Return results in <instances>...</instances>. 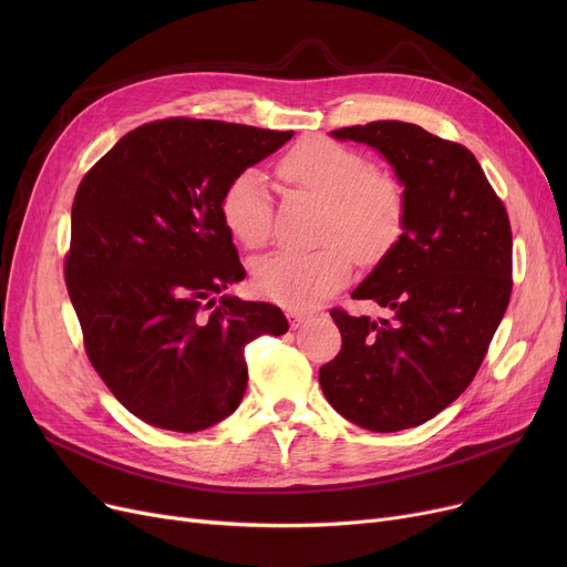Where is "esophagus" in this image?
Masks as SVG:
<instances>
[{"mask_svg":"<svg viewBox=\"0 0 567 567\" xmlns=\"http://www.w3.org/2000/svg\"><path fill=\"white\" fill-rule=\"evenodd\" d=\"M287 317L291 319V326H293V329H299V326H303V323L310 319V315H308V312H303V310H296V308H289V310H287Z\"/></svg>","mask_w":567,"mask_h":567,"instance_id":"1","label":"esophagus"}]
</instances>
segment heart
I'll list each match as a JSON object with an SVG mask.
<instances>
[{
    "instance_id": "obj_1",
    "label": "heart",
    "mask_w": 567,
    "mask_h": 567,
    "mask_svg": "<svg viewBox=\"0 0 567 567\" xmlns=\"http://www.w3.org/2000/svg\"><path fill=\"white\" fill-rule=\"evenodd\" d=\"M285 182L321 202L317 250H278L261 257L252 278L266 299L285 308H310L340 289L351 276V255L374 264L389 252L404 225V190L391 174L372 172L370 161L353 148L326 137H308L280 161ZM220 216L229 234L248 248L271 236V197L264 174L255 167L238 172L220 199Z\"/></svg>"
}]
</instances>
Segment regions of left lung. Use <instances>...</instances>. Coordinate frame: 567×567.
<instances>
[{"instance_id": "1", "label": "left lung", "mask_w": 567, "mask_h": 567, "mask_svg": "<svg viewBox=\"0 0 567 567\" xmlns=\"http://www.w3.org/2000/svg\"><path fill=\"white\" fill-rule=\"evenodd\" d=\"M372 146L404 188V225L351 299L389 319L333 310L342 349L319 370L347 421L372 432L423 425L478 372L513 291V231L466 146L404 122L331 131Z\"/></svg>"}]
</instances>
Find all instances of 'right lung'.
<instances>
[{"instance_id":"add662e5","label":"right lung","mask_w":567,"mask_h":567,"mask_svg":"<svg viewBox=\"0 0 567 567\" xmlns=\"http://www.w3.org/2000/svg\"><path fill=\"white\" fill-rule=\"evenodd\" d=\"M291 135L165 118L124 135L82 178L66 287L89 361L140 421L186 434L220 423L246 393V344L287 333L280 308L223 293L246 271L220 199Z\"/></svg>"}]
</instances>
